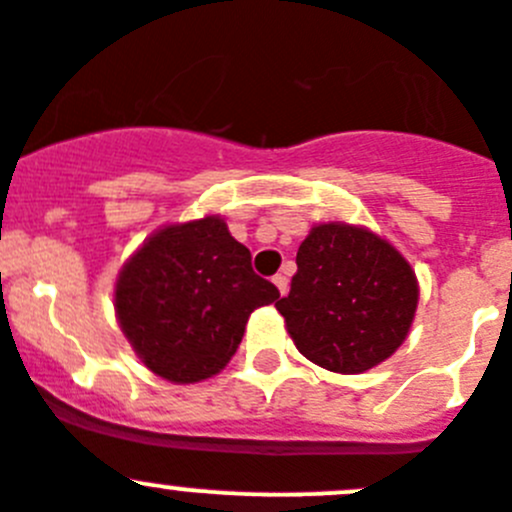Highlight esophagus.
<instances>
[{
	"label": "esophagus",
	"mask_w": 512,
	"mask_h": 512,
	"mask_svg": "<svg viewBox=\"0 0 512 512\" xmlns=\"http://www.w3.org/2000/svg\"><path fill=\"white\" fill-rule=\"evenodd\" d=\"M272 283H275V288L280 290V295L288 293V278H285V275H275V278H272Z\"/></svg>",
	"instance_id": "34e87169"
}]
</instances>
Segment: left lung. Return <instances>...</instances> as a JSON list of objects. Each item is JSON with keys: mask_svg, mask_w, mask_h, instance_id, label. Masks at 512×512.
I'll return each instance as SVG.
<instances>
[{"mask_svg": "<svg viewBox=\"0 0 512 512\" xmlns=\"http://www.w3.org/2000/svg\"><path fill=\"white\" fill-rule=\"evenodd\" d=\"M275 308L295 348L333 374H364L407 341L419 303L412 265L361 224L318 222Z\"/></svg>", "mask_w": 512, "mask_h": 512, "instance_id": "obj_1", "label": "left lung"}]
</instances>
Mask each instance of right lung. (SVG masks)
<instances>
[{
  "mask_svg": "<svg viewBox=\"0 0 512 512\" xmlns=\"http://www.w3.org/2000/svg\"><path fill=\"white\" fill-rule=\"evenodd\" d=\"M278 298L219 214L148 234L113 288L123 336L141 364L171 384L217 376L240 348L252 310Z\"/></svg>",
  "mask_w": 512,
  "mask_h": 512,
  "instance_id": "right-lung-1",
  "label": "right lung"
}]
</instances>
